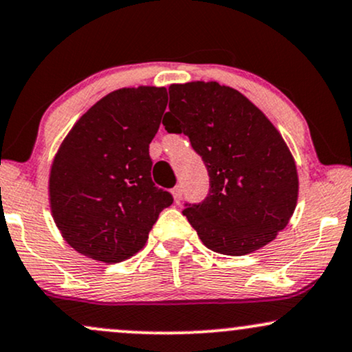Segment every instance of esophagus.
Instances as JSON below:
<instances>
[{"label":"esophagus","mask_w":352,"mask_h":352,"mask_svg":"<svg viewBox=\"0 0 352 352\" xmlns=\"http://www.w3.org/2000/svg\"><path fill=\"white\" fill-rule=\"evenodd\" d=\"M172 195H173V200H175V203H180V200H182V187H180V185L173 187Z\"/></svg>","instance_id":"34e87169"}]
</instances>
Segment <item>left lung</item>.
Listing matches in <instances>:
<instances>
[{
  "label": "left lung",
  "mask_w": 352,
  "mask_h": 352,
  "mask_svg": "<svg viewBox=\"0 0 352 352\" xmlns=\"http://www.w3.org/2000/svg\"><path fill=\"white\" fill-rule=\"evenodd\" d=\"M162 124L188 135L210 175L208 197L184 214L211 251L244 256L264 248L289 224L298 173L285 141L252 101L217 82L168 87Z\"/></svg>",
  "instance_id": "obj_1"
}]
</instances>
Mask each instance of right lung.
<instances>
[{"mask_svg":"<svg viewBox=\"0 0 352 352\" xmlns=\"http://www.w3.org/2000/svg\"><path fill=\"white\" fill-rule=\"evenodd\" d=\"M167 107L164 87L120 88L75 122L55 154L49 201L63 239L116 264L146 245L172 195L151 179L149 144Z\"/></svg>","mask_w":352,"mask_h":352,"instance_id":"obj_1","label":"right lung"}]
</instances>
